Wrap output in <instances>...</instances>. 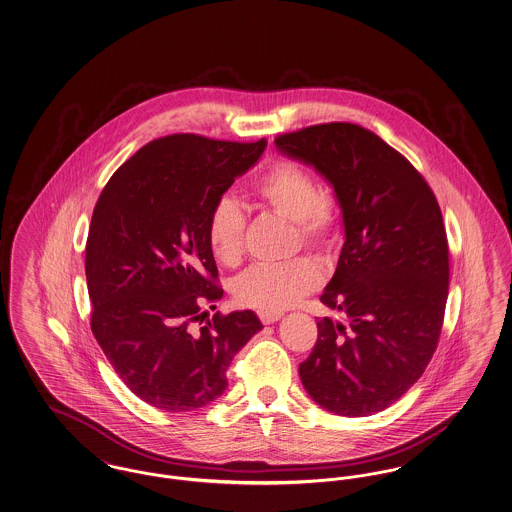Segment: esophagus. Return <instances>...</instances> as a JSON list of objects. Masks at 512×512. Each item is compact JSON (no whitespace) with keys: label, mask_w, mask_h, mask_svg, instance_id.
<instances>
[{"label":"esophagus","mask_w":512,"mask_h":512,"mask_svg":"<svg viewBox=\"0 0 512 512\" xmlns=\"http://www.w3.org/2000/svg\"><path fill=\"white\" fill-rule=\"evenodd\" d=\"M259 318H261V322L263 324H274L276 320H280L282 318V313H274V311H259Z\"/></svg>","instance_id":"esophagus-1"}]
</instances>
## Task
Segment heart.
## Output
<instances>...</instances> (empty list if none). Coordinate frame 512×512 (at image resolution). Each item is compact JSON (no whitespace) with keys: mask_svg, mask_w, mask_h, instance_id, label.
Wrapping results in <instances>:
<instances>
[{"mask_svg":"<svg viewBox=\"0 0 512 512\" xmlns=\"http://www.w3.org/2000/svg\"><path fill=\"white\" fill-rule=\"evenodd\" d=\"M249 195L255 203L293 220L301 242L326 247L340 226L338 199L318 190L317 180L305 167L292 161H274L253 184ZM245 217L228 197L220 199L207 219V244L213 257L234 267L244 253ZM322 282V268L311 257H299L284 265H255L234 282L240 305L259 311H282Z\"/></svg>","mask_w":512,"mask_h":512,"instance_id":"b5f03b06","label":"heart"}]
</instances>
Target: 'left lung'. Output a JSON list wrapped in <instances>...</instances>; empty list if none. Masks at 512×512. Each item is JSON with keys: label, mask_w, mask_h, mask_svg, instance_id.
<instances>
[{"label": "left lung", "mask_w": 512, "mask_h": 512, "mask_svg": "<svg viewBox=\"0 0 512 512\" xmlns=\"http://www.w3.org/2000/svg\"><path fill=\"white\" fill-rule=\"evenodd\" d=\"M274 144L332 186L345 238L320 301L347 324L318 320L301 384L330 413H380L438 347L449 249L436 195L401 153L357 124H317Z\"/></svg>", "instance_id": "left-lung-1"}]
</instances>
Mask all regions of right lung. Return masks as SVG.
Listing matches in <instances>:
<instances>
[{"instance_id":"obj_1","label":"right lung","mask_w":512,"mask_h":512,"mask_svg":"<svg viewBox=\"0 0 512 512\" xmlns=\"http://www.w3.org/2000/svg\"><path fill=\"white\" fill-rule=\"evenodd\" d=\"M265 147L267 140L159 138L99 195L86 244L92 332L122 382L151 407L186 413L215 401L228 386L226 368L263 328L253 311L196 322L224 293L207 244L209 213Z\"/></svg>"}]
</instances>
